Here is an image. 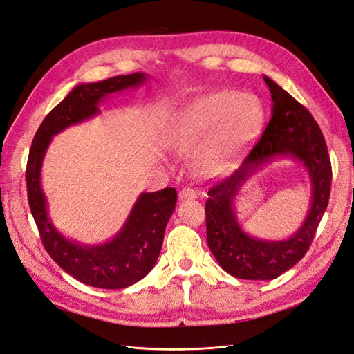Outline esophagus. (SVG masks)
<instances>
[{
  "label": "esophagus",
  "mask_w": 354,
  "mask_h": 354,
  "mask_svg": "<svg viewBox=\"0 0 354 354\" xmlns=\"http://www.w3.org/2000/svg\"><path fill=\"white\" fill-rule=\"evenodd\" d=\"M179 198L183 202H185V201H194V198H197V193L194 192L193 188H183L179 192Z\"/></svg>",
  "instance_id": "34e87169"
}]
</instances>
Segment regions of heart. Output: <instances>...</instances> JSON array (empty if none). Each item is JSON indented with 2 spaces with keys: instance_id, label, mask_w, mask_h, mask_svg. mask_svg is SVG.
<instances>
[{
  "instance_id": "obj_1",
  "label": "heart",
  "mask_w": 354,
  "mask_h": 354,
  "mask_svg": "<svg viewBox=\"0 0 354 354\" xmlns=\"http://www.w3.org/2000/svg\"><path fill=\"white\" fill-rule=\"evenodd\" d=\"M263 122L260 100L250 93L216 91L197 97L175 115L170 124L171 147L197 152V167L205 174L230 170L248 151Z\"/></svg>"
}]
</instances>
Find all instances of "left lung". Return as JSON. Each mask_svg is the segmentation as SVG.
<instances>
[{
    "label": "left lung",
    "mask_w": 354,
    "mask_h": 354,
    "mask_svg": "<svg viewBox=\"0 0 354 354\" xmlns=\"http://www.w3.org/2000/svg\"><path fill=\"white\" fill-rule=\"evenodd\" d=\"M272 115L256 147L242 166L207 196L206 241L218 265L241 279H275L293 268L310 248L328 207L332 183L330 158L319 124L313 115L268 76ZM278 158L299 160L312 183V203L304 223L286 240H265L247 234L234 214V202L243 184Z\"/></svg>",
    "instance_id": "left-lung-1"
}]
</instances>
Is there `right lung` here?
Here are the masks:
<instances>
[{
  "instance_id": "add662e5",
  "label": "right lung",
  "mask_w": 354,
  "mask_h": 354,
  "mask_svg": "<svg viewBox=\"0 0 354 354\" xmlns=\"http://www.w3.org/2000/svg\"><path fill=\"white\" fill-rule=\"evenodd\" d=\"M147 80L148 75L139 71L102 82L76 85L44 118L30 149L25 174L26 189L43 245L62 270L91 287L125 288L149 274L160 256L167 221L175 211L176 189L140 193L120 232L103 243L89 245L66 238L53 225L48 198L41 188L43 160L53 136L97 116L98 104L106 97L138 88Z\"/></svg>"
}]
</instances>
